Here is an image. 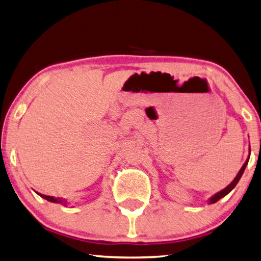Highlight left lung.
Instances as JSON below:
<instances>
[{"label": "left lung", "mask_w": 261, "mask_h": 261, "mask_svg": "<svg viewBox=\"0 0 261 261\" xmlns=\"http://www.w3.org/2000/svg\"><path fill=\"white\" fill-rule=\"evenodd\" d=\"M250 153H251V149H249V157H248V159H246V162L243 164V166H242V168L240 170V172L237 173V175H236V177L234 180H232L231 182H230V185L229 186H227L225 189H222L221 191H219V193H217V194H214L211 198H208V204H214V203H217L219 199L220 198H222V197H225L226 195H228L230 193V191L235 188V186L239 184V181H240V179L242 177V175H243V173H244V170H245V167H246V165H248V163H249V158H250Z\"/></svg>", "instance_id": "8db88e82"}]
</instances>
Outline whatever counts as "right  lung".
<instances>
[{"label":"right lung","mask_w":261,"mask_h":261,"mask_svg":"<svg viewBox=\"0 0 261 261\" xmlns=\"http://www.w3.org/2000/svg\"><path fill=\"white\" fill-rule=\"evenodd\" d=\"M39 196H41V197L47 199L48 202H51V203H58V204H62L64 205V206H67V200L65 198H59V197H53V196H47V195H42V194H39L36 193Z\"/></svg>","instance_id":"obj_1"}]
</instances>
